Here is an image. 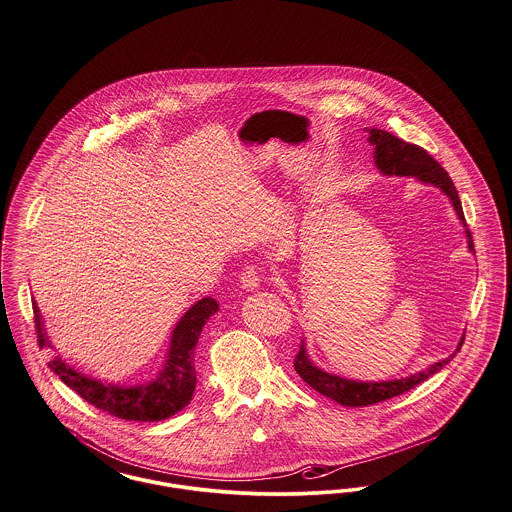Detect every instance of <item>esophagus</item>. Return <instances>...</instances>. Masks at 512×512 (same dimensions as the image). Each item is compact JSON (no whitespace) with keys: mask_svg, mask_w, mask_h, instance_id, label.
I'll use <instances>...</instances> for the list:
<instances>
[{"mask_svg":"<svg viewBox=\"0 0 512 512\" xmlns=\"http://www.w3.org/2000/svg\"><path fill=\"white\" fill-rule=\"evenodd\" d=\"M261 278H263V274H261L259 268L247 267L244 270V274L240 276V284H242V288H245L247 292H253V290H257L261 286Z\"/></svg>","mask_w":512,"mask_h":512,"instance_id":"obj_1","label":"esophagus"}]
</instances>
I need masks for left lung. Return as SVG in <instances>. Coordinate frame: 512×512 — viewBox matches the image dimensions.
<instances>
[{
    "instance_id": "8db88e82",
    "label": "left lung",
    "mask_w": 512,
    "mask_h": 512,
    "mask_svg": "<svg viewBox=\"0 0 512 512\" xmlns=\"http://www.w3.org/2000/svg\"><path fill=\"white\" fill-rule=\"evenodd\" d=\"M366 132H368L370 146H374V165L384 176H413L422 184L436 186L438 190L449 197L457 217L464 226L468 249L474 253V242H472V234H470V230L466 226V220H464L461 199H459L453 180L449 178L445 169L439 163H436L422 147L403 142V140L395 138L393 134L386 132V130L366 128ZM463 343L464 334L461 341H459V345H457V349L447 359L434 363V365L428 366L426 370L411 374L407 378L388 380V382L347 380L343 376L330 374V372L318 368L307 353L305 340L301 341V347H299V353L295 355L293 366H295V372L301 376V380L307 382L318 393L334 399L336 403H340L343 407H366V405H374V403L391 399L395 395H401L405 391L413 390L418 384H422L424 380L434 376L443 366L449 365V361H453V357L461 351Z\"/></svg>"
}]
</instances>
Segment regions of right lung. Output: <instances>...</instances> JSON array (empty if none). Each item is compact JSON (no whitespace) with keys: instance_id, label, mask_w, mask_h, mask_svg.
<instances>
[{"instance_id":"add662e5","label":"right lung","mask_w":512,"mask_h":512,"mask_svg":"<svg viewBox=\"0 0 512 512\" xmlns=\"http://www.w3.org/2000/svg\"><path fill=\"white\" fill-rule=\"evenodd\" d=\"M32 309L40 347H53L36 301H32ZM217 311L219 303L213 297H203L184 313V317L176 322L172 330L165 365L147 384H103L67 365L61 357L51 359L48 366L69 388H73L82 399H86L103 413L134 422L165 420L182 411L194 397L197 382L194 366L195 345L205 322Z\"/></svg>"}]
</instances>
